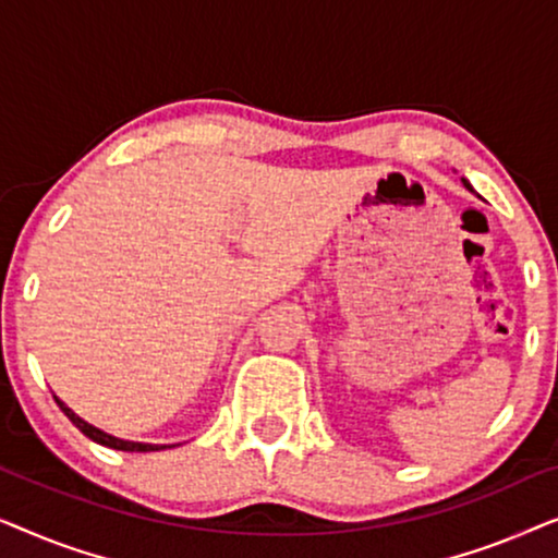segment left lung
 <instances>
[{
	"label": "left lung",
	"instance_id": "8db88e82",
	"mask_svg": "<svg viewBox=\"0 0 558 558\" xmlns=\"http://www.w3.org/2000/svg\"><path fill=\"white\" fill-rule=\"evenodd\" d=\"M464 182V187H468V190H472V185H470V182L468 180H462Z\"/></svg>",
	"mask_w": 558,
	"mask_h": 558
}]
</instances>
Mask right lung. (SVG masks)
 Listing matches in <instances>:
<instances>
[{
  "label": "right lung",
  "mask_w": 558,
  "mask_h": 558,
  "mask_svg": "<svg viewBox=\"0 0 558 558\" xmlns=\"http://www.w3.org/2000/svg\"><path fill=\"white\" fill-rule=\"evenodd\" d=\"M56 399V403L60 407V411L71 418V422L78 426V429L86 434L88 439H94L96 445H104V447H111V449H121V452H159V449H167V445H144V441H129V439H119V437H111V434H106L98 429V426L83 422V418L75 414L73 409H68L63 401L58 399V396H52Z\"/></svg>",
  "instance_id": "right-lung-1"
}]
</instances>
